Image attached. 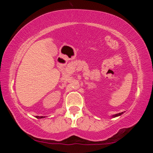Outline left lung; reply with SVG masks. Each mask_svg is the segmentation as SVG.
Segmentation results:
<instances>
[{
	"label": "left lung",
	"mask_w": 153,
	"mask_h": 153,
	"mask_svg": "<svg viewBox=\"0 0 153 153\" xmlns=\"http://www.w3.org/2000/svg\"><path fill=\"white\" fill-rule=\"evenodd\" d=\"M123 113V112H121V113H120L115 114V115H113L111 116V117H112V118H114V117H119V116H120L121 115H122Z\"/></svg>",
	"instance_id": "8db88e82"
}]
</instances>
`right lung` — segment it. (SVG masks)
<instances>
[{"label": "right lung", "mask_w": 153, "mask_h": 153, "mask_svg": "<svg viewBox=\"0 0 153 153\" xmlns=\"http://www.w3.org/2000/svg\"><path fill=\"white\" fill-rule=\"evenodd\" d=\"M36 117L37 119H42V118H45L46 117L45 116H36Z\"/></svg>", "instance_id": "add662e5"}]
</instances>
